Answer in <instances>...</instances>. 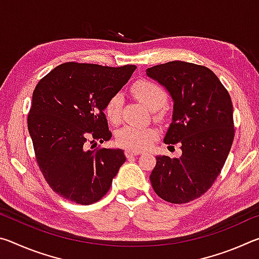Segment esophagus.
<instances>
[{"instance_id":"esophagus-1","label":"esophagus","mask_w":259,"mask_h":259,"mask_svg":"<svg viewBox=\"0 0 259 259\" xmlns=\"http://www.w3.org/2000/svg\"><path fill=\"white\" fill-rule=\"evenodd\" d=\"M140 151H133V150H126L124 152V154L126 157H131V156H136V155H139L140 154Z\"/></svg>"}]
</instances>
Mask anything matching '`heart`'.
Returning <instances> with one entry per match:
<instances>
[{"mask_svg":"<svg viewBox=\"0 0 259 259\" xmlns=\"http://www.w3.org/2000/svg\"><path fill=\"white\" fill-rule=\"evenodd\" d=\"M133 93L144 106H146L151 111H155L159 119L163 116V112L160 108L165 105L168 96L157 83L147 80L138 81L133 85ZM122 102L123 99L120 94L113 95L107 100L106 106H105V114L112 123H117L120 121ZM156 130L148 128V126L124 125L116 133L115 140L117 145L121 147L129 148L133 151H140L150 145L156 138Z\"/></svg>","mask_w":259,"mask_h":259,"instance_id":"obj_1","label":"heart"}]
</instances>
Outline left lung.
I'll list each match as a JSON object with an SVG mask.
<instances>
[{"mask_svg":"<svg viewBox=\"0 0 259 259\" xmlns=\"http://www.w3.org/2000/svg\"><path fill=\"white\" fill-rule=\"evenodd\" d=\"M174 103L165 144L181 143V157L157 155L150 176L161 199L186 203L207 192L224 166L234 138L233 105L212 71L175 60L146 69Z\"/></svg>","mask_w":259,"mask_h":259,"instance_id":"8db88e82","label":"left lung"}]
</instances>
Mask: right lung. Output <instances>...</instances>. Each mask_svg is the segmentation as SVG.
Masks as SVG:
<instances>
[{
  "mask_svg": "<svg viewBox=\"0 0 259 259\" xmlns=\"http://www.w3.org/2000/svg\"><path fill=\"white\" fill-rule=\"evenodd\" d=\"M121 67L65 63L35 87L28 131L37 164L52 191L71 202H97L125 162L121 148L88 150V142L112 138L104 111L133 75Z\"/></svg>",
  "mask_w": 259,
  "mask_h": 259,
  "instance_id": "obj_1",
  "label": "right lung"
}]
</instances>
